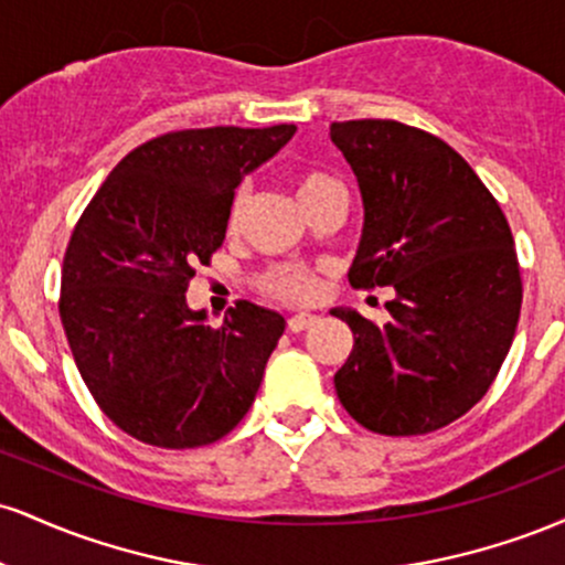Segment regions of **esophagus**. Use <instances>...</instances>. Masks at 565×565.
<instances>
[{
	"label": "esophagus",
	"mask_w": 565,
	"mask_h": 565,
	"mask_svg": "<svg viewBox=\"0 0 565 565\" xmlns=\"http://www.w3.org/2000/svg\"><path fill=\"white\" fill-rule=\"evenodd\" d=\"M319 321V316H313V313H297V316H291V319L287 321V327H289V332H305V329H310L313 327V323Z\"/></svg>",
	"instance_id": "obj_1"
}]
</instances>
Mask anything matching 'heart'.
I'll return each mask as SVG.
<instances>
[{"label": "heart", "mask_w": 565, "mask_h": 565, "mask_svg": "<svg viewBox=\"0 0 565 565\" xmlns=\"http://www.w3.org/2000/svg\"><path fill=\"white\" fill-rule=\"evenodd\" d=\"M291 185H295L297 201L302 204V210L308 204H313L316 199L327 196V193L342 191L340 183H337L332 174L321 170L297 172L295 178H291ZM244 210H246V196L244 191H238L231 201V212H228L231 228H238V223H242L244 217ZM263 289L284 302H305L316 295V289H319V278H316L313 270L305 268V265H276V268H270L268 274L263 276Z\"/></svg>", "instance_id": "heart-1"}]
</instances>
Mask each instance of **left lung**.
I'll return each mask as SVG.
<instances>
[{
  "label": "left lung",
  "instance_id": "left-lung-1",
  "mask_svg": "<svg viewBox=\"0 0 565 565\" xmlns=\"http://www.w3.org/2000/svg\"><path fill=\"white\" fill-rule=\"evenodd\" d=\"M329 138L359 180L364 228L348 278L393 287L391 321L359 310L334 387L382 436H423L470 412L494 382L521 316L508 217L472 167L436 135L391 119L334 121Z\"/></svg>",
  "mask_w": 565,
  "mask_h": 565
}]
</instances>
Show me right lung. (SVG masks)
I'll return each mask as SVG.
<instances>
[{
  "label": "right lung",
  "instance_id": "right-lung-1",
  "mask_svg": "<svg viewBox=\"0 0 565 565\" xmlns=\"http://www.w3.org/2000/svg\"><path fill=\"white\" fill-rule=\"evenodd\" d=\"M295 132L210 127L142 142L71 233L61 278L71 353L97 406L142 444H212L260 391L284 316L238 300L210 327L185 291L223 244L236 185Z\"/></svg>",
  "mask_w": 565,
  "mask_h": 565
}]
</instances>
